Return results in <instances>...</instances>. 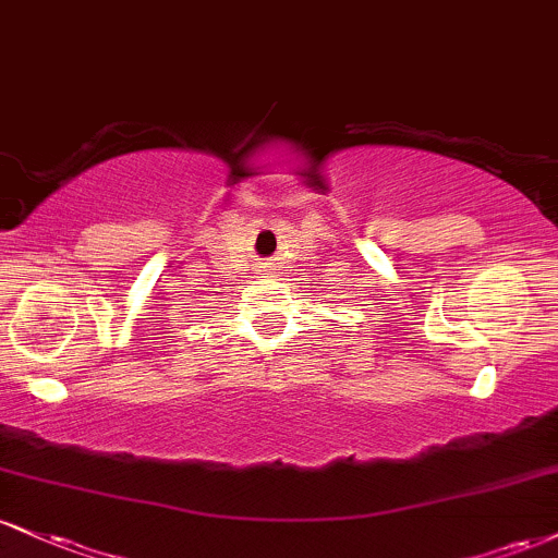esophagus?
<instances>
[{"label": "esophagus", "instance_id": "34e87169", "mask_svg": "<svg viewBox=\"0 0 558 558\" xmlns=\"http://www.w3.org/2000/svg\"><path fill=\"white\" fill-rule=\"evenodd\" d=\"M272 262H262V265H259V272H267V270H272Z\"/></svg>", "mask_w": 558, "mask_h": 558}]
</instances>
